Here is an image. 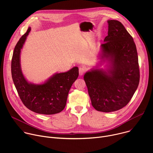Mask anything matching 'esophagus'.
I'll return each instance as SVG.
<instances>
[{
	"instance_id": "1",
	"label": "esophagus",
	"mask_w": 153,
	"mask_h": 153,
	"mask_svg": "<svg viewBox=\"0 0 153 153\" xmlns=\"http://www.w3.org/2000/svg\"><path fill=\"white\" fill-rule=\"evenodd\" d=\"M85 71H86V68H84V67H80L79 68V74L80 76H82L85 73Z\"/></svg>"
}]
</instances>
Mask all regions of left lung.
<instances>
[{"mask_svg": "<svg viewBox=\"0 0 153 153\" xmlns=\"http://www.w3.org/2000/svg\"><path fill=\"white\" fill-rule=\"evenodd\" d=\"M107 22L108 36L99 53L101 63H107L106 68H92L83 79L93 106L97 111L110 113L129 103L138 87L140 74L132 36L119 21L108 20Z\"/></svg>", "mask_w": 153, "mask_h": 153, "instance_id": "obj_1", "label": "left lung"}]
</instances>
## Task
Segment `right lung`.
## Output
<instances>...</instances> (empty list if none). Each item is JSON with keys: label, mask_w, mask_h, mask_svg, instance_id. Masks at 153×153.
Instances as JSON below:
<instances>
[{"label": "right lung", "mask_w": 153, "mask_h": 153, "mask_svg": "<svg viewBox=\"0 0 153 153\" xmlns=\"http://www.w3.org/2000/svg\"><path fill=\"white\" fill-rule=\"evenodd\" d=\"M30 31L29 27L14 48L11 60L13 80L22 102L29 110L42 114H57L66 105L70 90L79 76V68L75 67L67 72L55 73L42 83L28 82L22 71L20 53Z\"/></svg>", "instance_id": "right-lung-1"}]
</instances>
